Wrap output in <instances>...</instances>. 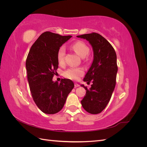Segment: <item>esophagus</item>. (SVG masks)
Masks as SVG:
<instances>
[{
  "instance_id": "obj_1",
  "label": "esophagus",
  "mask_w": 147,
  "mask_h": 147,
  "mask_svg": "<svg viewBox=\"0 0 147 147\" xmlns=\"http://www.w3.org/2000/svg\"><path fill=\"white\" fill-rule=\"evenodd\" d=\"M79 86H80V85L78 83H75V88H77V87H79Z\"/></svg>"
}]
</instances>
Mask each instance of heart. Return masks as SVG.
Masks as SVG:
<instances>
[{
  "label": "heart",
  "instance_id": "b5f03b06",
  "mask_svg": "<svg viewBox=\"0 0 147 147\" xmlns=\"http://www.w3.org/2000/svg\"><path fill=\"white\" fill-rule=\"evenodd\" d=\"M73 50L82 58L86 57L90 53V48L85 43L82 41H78L72 45ZM65 55V48L61 47L57 52V59L59 64H62L64 62V56ZM83 70L80 68H70L65 70L64 75L65 77L71 80H77L83 75Z\"/></svg>",
  "mask_w": 147,
  "mask_h": 147
}]
</instances>
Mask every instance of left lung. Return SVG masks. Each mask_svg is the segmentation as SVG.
Listing matches in <instances>:
<instances>
[{"label": "left lung", "mask_w": 147, "mask_h": 147, "mask_svg": "<svg viewBox=\"0 0 147 147\" xmlns=\"http://www.w3.org/2000/svg\"><path fill=\"white\" fill-rule=\"evenodd\" d=\"M86 39L92 47L93 61L83 81L91 87L86 90V95L81 100L83 109L91 114L100 113L109 102L116 84L118 67L117 55L114 48L107 40L97 33L83 34L77 36Z\"/></svg>", "instance_id": "1"}]
</instances>
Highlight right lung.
Returning a JSON list of instances; mask_svg holds the SVG:
<instances>
[{
	"instance_id": "right-lung-1",
	"label": "right lung",
	"mask_w": 147,
	"mask_h": 147,
	"mask_svg": "<svg viewBox=\"0 0 147 147\" xmlns=\"http://www.w3.org/2000/svg\"><path fill=\"white\" fill-rule=\"evenodd\" d=\"M72 36L51 32L42 34L31 47L26 62L30 91L35 104L42 112L55 114L63 109L74 87L70 79L53 82L58 68L57 52Z\"/></svg>"
}]
</instances>
